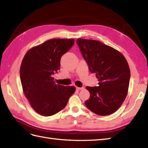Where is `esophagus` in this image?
<instances>
[{
	"label": "esophagus",
	"instance_id": "obj_1",
	"mask_svg": "<svg viewBox=\"0 0 148 148\" xmlns=\"http://www.w3.org/2000/svg\"><path fill=\"white\" fill-rule=\"evenodd\" d=\"M76 89H77V90H83L84 89V88L83 87H76Z\"/></svg>",
	"mask_w": 148,
	"mask_h": 148
}]
</instances>
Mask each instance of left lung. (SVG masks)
I'll return each mask as SVG.
<instances>
[{
    "mask_svg": "<svg viewBox=\"0 0 148 148\" xmlns=\"http://www.w3.org/2000/svg\"><path fill=\"white\" fill-rule=\"evenodd\" d=\"M76 42L90 71L96 74L99 81V86L86 87L90 97L85 105L98 115L111 114L128 93L130 71L127 60L118 50L99 40L77 39Z\"/></svg>",
    "mask_w": 148,
    "mask_h": 148,
    "instance_id": "left-lung-1",
    "label": "left lung"
}]
</instances>
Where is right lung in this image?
I'll use <instances>...</instances> for the list:
<instances>
[{
  "label": "right lung",
  "instance_id": "add662e5",
  "mask_svg": "<svg viewBox=\"0 0 148 148\" xmlns=\"http://www.w3.org/2000/svg\"><path fill=\"white\" fill-rule=\"evenodd\" d=\"M74 44V39H54L30 49L20 67V79L25 95L38 114L49 116L67 105L75 86L55 83L52 74L60 66L62 56Z\"/></svg>",
  "mask_w": 148,
  "mask_h": 148
}]
</instances>
